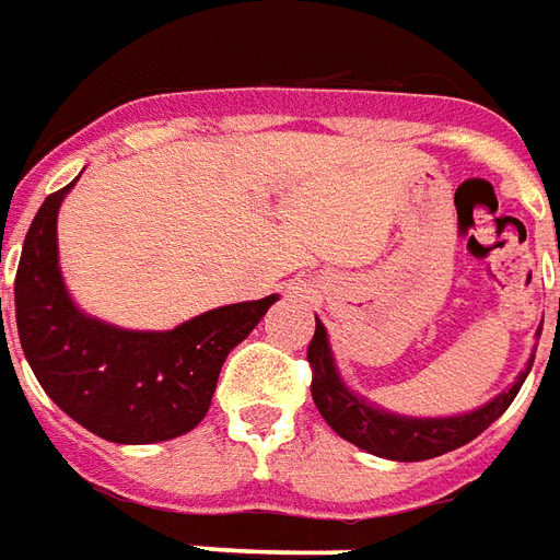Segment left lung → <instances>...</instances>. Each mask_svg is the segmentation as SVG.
I'll list each match as a JSON object with an SVG mask.
<instances>
[{"mask_svg":"<svg viewBox=\"0 0 560 560\" xmlns=\"http://www.w3.org/2000/svg\"><path fill=\"white\" fill-rule=\"evenodd\" d=\"M307 361L313 370V402L325 418L330 430L342 435L346 442L358 444L364 451L375 453V456H385V459H399V463H418V459H432V456H442L447 451L463 447L471 439H477L480 432L487 430L492 420H498L508 406L520 394L522 382L528 370L520 375V382L498 394L492 402H487L483 409L468 411V415H456V418H397V415H387L382 409L366 406L364 399H358L342 385L334 358L328 349V334L325 325L316 319V334L307 346Z\"/></svg>","mask_w":560,"mask_h":560,"instance_id":"left-lung-1","label":"left lung"}]
</instances>
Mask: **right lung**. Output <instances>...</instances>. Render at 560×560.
<instances>
[{
  "label": "right lung",
  "instance_id": "1",
  "mask_svg": "<svg viewBox=\"0 0 560 560\" xmlns=\"http://www.w3.org/2000/svg\"><path fill=\"white\" fill-rule=\"evenodd\" d=\"M71 187L44 199L23 241L14 310L28 366L68 418L107 442L185 435L206 418L226 354L277 298L211 310L161 334L89 319L65 292L56 253V218Z\"/></svg>",
  "mask_w": 560,
  "mask_h": 560
}]
</instances>
